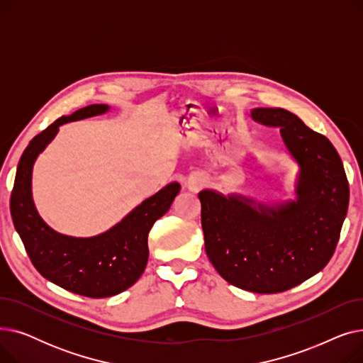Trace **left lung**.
Listing matches in <instances>:
<instances>
[{"mask_svg":"<svg viewBox=\"0 0 363 363\" xmlns=\"http://www.w3.org/2000/svg\"><path fill=\"white\" fill-rule=\"evenodd\" d=\"M255 122L279 128L298 164L296 199L259 203L241 194L203 189L201 226L208 260L219 275L245 291L290 290L325 268L349 207V182L327 137L285 108L257 107Z\"/></svg>","mask_w":363,"mask_h":363,"instance_id":"1","label":"left lung"}]
</instances>
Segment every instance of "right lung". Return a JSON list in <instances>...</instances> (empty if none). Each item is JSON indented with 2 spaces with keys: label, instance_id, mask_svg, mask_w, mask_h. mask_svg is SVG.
<instances>
[{
  "label": "right lung",
  "instance_id": "1",
  "mask_svg": "<svg viewBox=\"0 0 363 363\" xmlns=\"http://www.w3.org/2000/svg\"><path fill=\"white\" fill-rule=\"evenodd\" d=\"M107 104H91L51 123L29 143L18 162L10 212L26 253L44 278L74 294L103 298L116 296L143 275L148 260V233L174 203L181 185L170 182L148 197L108 231L70 237L54 231L38 213L32 199V169L38 156L67 122L99 116Z\"/></svg>",
  "mask_w": 363,
  "mask_h": 363
}]
</instances>
